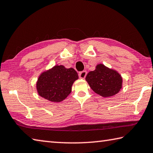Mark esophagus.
Wrapping results in <instances>:
<instances>
[{
    "instance_id": "34e87169",
    "label": "esophagus",
    "mask_w": 153,
    "mask_h": 153,
    "mask_svg": "<svg viewBox=\"0 0 153 153\" xmlns=\"http://www.w3.org/2000/svg\"><path fill=\"white\" fill-rule=\"evenodd\" d=\"M86 75H87V71H85L80 72L79 74L80 79H85V76H86Z\"/></svg>"
}]
</instances>
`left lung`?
<instances>
[{
	"mask_svg": "<svg viewBox=\"0 0 153 153\" xmlns=\"http://www.w3.org/2000/svg\"><path fill=\"white\" fill-rule=\"evenodd\" d=\"M85 79L93 91L104 97L117 94L122 88V79L118 72L101 64L89 72Z\"/></svg>",
	"mask_w": 153,
	"mask_h": 153,
	"instance_id": "obj_1",
	"label": "left lung"
}]
</instances>
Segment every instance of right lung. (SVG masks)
Segmentation results:
<instances>
[{"label": "right lung", "instance_id": "obj_1", "mask_svg": "<svg viewBox=\"0 0 153 153\" xmlns=\"http://www.w3.org/2000/svg\"><path fill=\"white\" fill-rule=\"evenodd\" d=\"M78 79L74 68L55 66L40 75L37 82V92L45 100L60 102L71 93L72 84Z\"/></svg>", "mask_w": 153, "mask_h": 153}]
</instances>
